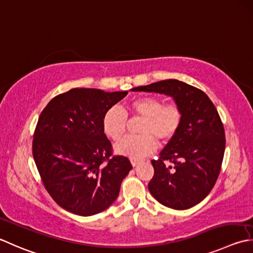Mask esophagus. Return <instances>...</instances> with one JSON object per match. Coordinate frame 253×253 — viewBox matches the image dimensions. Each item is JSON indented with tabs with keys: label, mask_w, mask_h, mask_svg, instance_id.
I'll return each instance as SVG.
<instances>
[{
	"label": "esophagus",
	"mask_w": 253,
	"mask_h": 253,
	"mask_svg": "<svg viewBox=\"0 0 253 253\" xmlns=\"http://www.w3.org/2000/svg\"><path fill=\"white\" fill-rule=\"evenodd\" d=\"M130 162H131V165H132V167H137V166H138V165H139V163H140V160L131 159V160H130Z\"/></svg>",
	"instance_id": "34e87169"
}]
</instances>
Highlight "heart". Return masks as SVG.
<instances>
[{
	"label": "heart",
	"instance_id": "obj_1",
	"mask_svg": "<svg viewBox=\"0 0 253 253\" xmlns=\"http://www.w3.org/2000/svg\"><path fill=\"white\" fill-rule=\"evenodd\" d=\"M128 110L132 115L143 118L139 129L140 136L126 137L115 147L120 155L131 159H141L150 155L159 142H167L174 137L182 124L181 108L173 104L165 105V102L155 96H143L133 100ZM127 115L121 108L111 107L102 120V128L105 135L114 141L121 140L126 132Z\"/></svg>",
	"mask_w": 253,
	"mask_h": 253
}]
</instances>
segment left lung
I'll return each instance as SVG.
<instances>
[{"mask_svg":"<svg viewBox=\"0 0 253 253\" xmlns=\"http://www.w3.org/2000/svg\"><path fill=\"white\" fill-rule=\"evenodd\" d=\"M132 91L166 94L181 108L180 129L159 159L151 161L155 174L148 187L162 205L191 209L210 194L219 175L226 145L219 114L204 92L179 80H163Z\"/></svg>","mask_w":253,"mask_h":253,"instance_id":"1","label":"left lung"}]
</instances>
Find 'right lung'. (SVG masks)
Instances as JSON below:
<instances>
[{
	"instance_id": "1",
	"label": "right lung",
	"mask_w": 253,
	"mask_h": 253,
	"mask_svg": "<svg viewBox=\"0 0 253 253\" xmlns=\"http://www.w3.org/2000/svg\"><path fill=\"white\" fill-rule=\"evenodd\" d=\"M128 94L71 88L43 108L35 129L33 156L44 189L72 214L92 216L110 207L132 169L124 156H113L103 131L105 112Z\"/></svg>"
}]
</instances>
